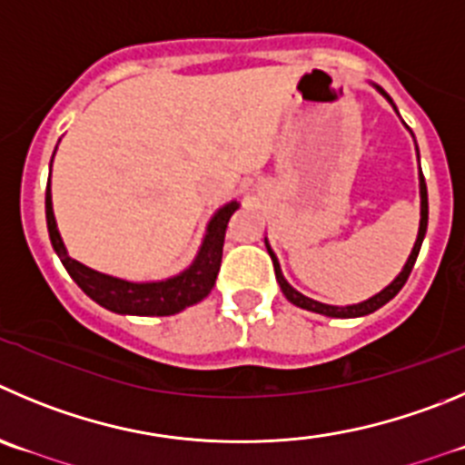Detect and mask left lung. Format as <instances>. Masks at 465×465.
<instances>
[{
  "instance_id": "obj_1",
  "label": "left lung",
  "mask_w": 465,
  "mask_h": 465,
  "mask_svg": "<svg viewBox=\"0 0 465 465\" xmlns=\"http://www.w3.org/2000/svg\"><path fill=\"white\" fill-rule=\"evenodd\" d=\"M376 89L381 91V94L388 98L390 103H392V98H390L388 94H385L381 86H376ZM394 107V105H392ZM427 223H429V202H427V183H424V176L422 172H420V232H418V241H415L413 245V252H411L409 262H406V266H403V271L399 272L397 277H394L392 282H390L388 286H385L383 292L376 293V296H371L370 301L364 302H358V305H346V307H335V305H325V302H319V301H312V298L302 296L301 292H296L289 282L284 280V275H282V268H280V262H277L275 252L271 250V245H268L266 241V247H268V254H271L272 259V266H275V277L277 282H280V289L282 293L286 296V301L293 302L296 307H302V310H310V312H316V314H325V316H335V319H351V316H364V314H371V312H376L379 307H383L385 302L392 301L394 296H397L399 292H401V286L406 284V280H409L411 271H413L415 266V259H418L420 254V247H422V241H424V233H427Z\"/></svg>"
}]
</instances>
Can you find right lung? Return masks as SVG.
Instances as JSON below:
<instances>
[{
  "mask_svg": "<svg viewBox=\"0 0 465 465\" xmlns=\"http://www.w3.org/2000/svg\"><path fill=\"white\" fill-rule=\"evenodd\" d=\"M238 208V202H229L220 208L211 218L206 227L202 247H199L194 262L179 275L167 277L160 282H128L119 277L105 275L84 263L68 257L62 236L54 223V211H52V193L50 181L45 190V220L47 232H50L52 247L56 257L62 259L68 275L75 280L82 292L103 305L105 310L116 314H134V316H169L179 314L181 310L190 305H197L199 301L211 293L215 277H218L220 263H223V245L224 232H227L229 218Z\"/></svg>",
  "mask_w": 465,
  "mask_h": 465,
  "instance_id": "obj_1",
  "label": "right lung"
}]
</instances>
